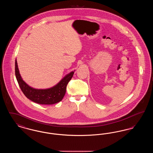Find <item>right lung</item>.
I'll return each instance as SVG.
<instances>
[{
  "label": "right lung",
  "instance_id": "1",
  "mask_svg": "<svg viewBox=\"0 0 153 153\" xmlns=\"http://www.w3.org/2000/svg\"><path fill=\"white\" fill-rule=\"evenodd\" d=\"M15 72L19 87L25 96L31 100L40 104H53L62 100L65 94L66 86L72 79L74 72L67 74L53 87L46 89H36L29 86L20 75L16 59L15 60Z\"/></svg>",
  "mask_w": 153,
  "mask_h": 153
}]
</instances>
